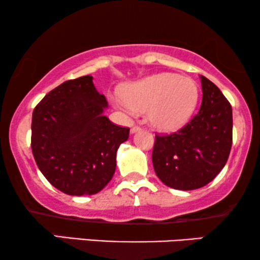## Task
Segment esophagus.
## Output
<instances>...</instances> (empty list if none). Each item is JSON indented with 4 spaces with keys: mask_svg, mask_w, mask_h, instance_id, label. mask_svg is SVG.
Returning a JSON list of instances; mask_svg holds the SVG:
<instances>
[{
    "mask_svg": "<svg viewBox=\"0 0 260 260\" xmlns=\"http://www.w3.org/2000/svg\"><path fill=\"white\" fill-rule=\"evenodd\" d=\"M131 134H135V133H137V131H141V127L140 126H133L131 127Z\"/></svg>",
    "mask_w": 260,
    "mask_h": 260,
    "instance_id": "1",
    "label": "esophagus"
}]
</instances>
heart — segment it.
<instances>
[{
	"label": "heart",
	"mask_w": 260,
	"mask_h": 260,
	"mask_svg": "<svg viewBox=\"0 0 260 260\" xmlns=\"http://www.w3.org/2000/svg\"><path fill=\"white\" fill-rule=\"evenodd\" d=\"M199 87L191 78L158 73L134 81L115 98L130 113L145 112L150 125L162 133H175L189 122L197 109Z\"/></svg>",
	"instance_id": "heart-1"
}]
</instances>
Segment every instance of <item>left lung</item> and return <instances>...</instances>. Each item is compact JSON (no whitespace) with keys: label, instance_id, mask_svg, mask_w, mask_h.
<instances>
[{"label":"left lung","instance_id":"left-lung-1","mask_svg":"<svg viewBox=\"0 0 260 260\" xmlns=\"http://www.w3.org/2000/svg\"><path fill=\"white\" fill-rule=\"evenodd\" d=\"M202 102L193 119L175 134L156 136L152 165L166 186L193 190L225 167L232 147V106L215 84L200 76Z\"/></svg>","mask_w":260,"mask_h":260}]
</instances>
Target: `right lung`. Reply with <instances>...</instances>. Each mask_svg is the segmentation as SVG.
Wrapping results in <instances>:
<instances>
[{"mask_svg":"<svg viewBox=\"0 0 260 260\" xmlns=\"http://www.w3.org/2000/svg\"><path fill=\"white\" fill-rule=\"evenodd\" d=\"M105 109V95L91 76L65 81L35 106L31 151L40 172L62 193L93 195L111 181L117 150L130 130L115 125Z\"/></svg>","mask_w":260,"mask_h":260,"instance_id":"right-lung-1","label":"right lung"}]
</instances>
